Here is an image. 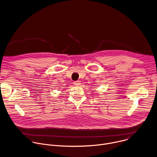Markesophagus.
<instances>
[{"mask_svg":"<svg viewBox=\"0 0 157 157\" xmlns=\"http://www.w3.org/2000/svg\"><path fill=\"white\" fill-rule=\"evenodd\" d=\"M80 84H81V82H80L79 81H75V82H74V84H75V86H78V85H79Z\"/></svg>","mask_w":157,"mask_h":157,"instance_id":"1","label":"esophagus"}]
</instances>
